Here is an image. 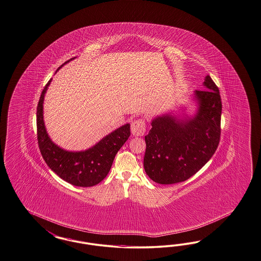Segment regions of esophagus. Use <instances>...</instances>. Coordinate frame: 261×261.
I'll use <instances>...</instances> for the list:
<instances>
[{
    "instance_id": "esophagus-1",
    "label": "esophagus",
    "mask_w": 261,
    "mask_h": 261,
    "mask_svg": "<svg viewBox=\"0 0 261 261\" xmlns=\"http://www.w3.org/2000/svg\"><path fill=\"white\" fill-rule=\"evenodd\" d=\"M131 132L134 136H143L145 133V122L143 118L135 119L131 123Z\"/></svg>"
}]
</instances>
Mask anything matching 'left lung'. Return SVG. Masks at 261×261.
<instances>
[{
	"label": "left lung",
	"mask_w": 261,
	"mask_h": 261,
	"mask_svg": "<svg viewBox=\"0 0 261 261\" xmlns=\"http://www.w3.org/2000/svg\"><path fill=\"white\" fill-rule=\"evenodd\" d=\"M205 90H195L197 111L183 118L171 114L155 117L144 137V171L159 184H174L198 172L215 153L221 136L222 101L215 83L207 75Z\"/></svg>",
	"instance_id": "obj_1"
}]
</instances>
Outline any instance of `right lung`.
Instances as JSON below:
<instances>
[{
	"instance_id": "add662e5",
	"label": "right lung",
	"mask_w": 261,
	"mask_h": 261,
	"mask_svg": "<svg viewBox=\"0 0 261 261\" xmlns=\"http://www.w3.org/2000/svg\"><path fill=\"white\" fill-rule=\"evenodd\" d=\"M75 58L62 64L69 63ZM52 79L41 92L36 111L37 141L41 155L48 167L62 179L78 187H91L104 179L111 170L115 156L130 137V124L126 123L82 151H68L54 144L46 131L43 120V102Z\"/></svg>"
}]
</instances>
